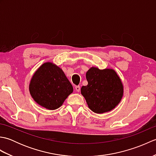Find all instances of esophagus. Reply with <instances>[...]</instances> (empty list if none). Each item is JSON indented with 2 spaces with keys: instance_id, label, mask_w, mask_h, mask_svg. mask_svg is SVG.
I'll return each mask as SVG.
<instances>
[{
  "instance_id": "1",
  "label": "esophagus",
  "mask_w": 156,
  "mask_h": 156,
  "mask_svg": "<svg viewBox=\"0 0 156 156\" xmlns=\"http://www.w3.org/2000/svg\"><path fill=\"white\" fill-rule=\"evenodd\" d=\"M75 90H76V92H80V86H76V87H75Z\"/></svg>"
}]
</instances>
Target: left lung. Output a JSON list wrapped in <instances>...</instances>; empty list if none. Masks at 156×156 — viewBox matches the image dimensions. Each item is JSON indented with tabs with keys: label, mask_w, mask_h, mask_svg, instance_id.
<instances>
[{
	"label": "left lung",
	"mask_w": 156,
	"mask_h": 156,
	"mask_svg": "<svg viewBox=\"0 0 156 156\" xmlns=\"http://www.w3.org/2000/svg\"><path fill=\"white\" fill-rule=\"evenodd\" d=\"M87 86H82L81 94L89 108L95 113L111 111L121 102L123 86L114 69L92 67L87 71Z\"/></svg>",
	"instance_id": "1"
}]
</instances>
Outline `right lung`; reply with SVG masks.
I'll return each instance as SVG.
<instances>
[{
    "label": "right lung",
    "instance_id": "1",
    "mask_svg": "<svg viewBox=\"0 0 156 156\" xmlns=\"http://www.w3.org/2000/svg\"><path fill=\"white\" fill-rule=\"evenodd\" d=\"M73 87L64 72L51 62H45L34 73L29 92L37 103L48 110L60 107Z\"/></svg>",
    "mask_w": 156,
    "mask_h": 156
}]
</instances>
